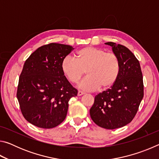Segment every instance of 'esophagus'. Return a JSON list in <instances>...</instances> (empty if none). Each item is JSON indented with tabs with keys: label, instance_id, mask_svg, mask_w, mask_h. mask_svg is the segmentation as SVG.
Wrapping results in <instances>:
<instances>
[{
	"label": "esophagus",
	"instance_id": "1",
	"mask_svg": "<svg viewBox=\"0 0 159 159\" xmlns=\"http://www.w3.org/2000/svg\"><path fill=\"white\" fill-rule=\"evenodd\" d=\"M84 93H83V92H81V91H79V92H78V96H81V95H84Z\"/></svg>",
	"mask_w": 159,
	"mask_h": 159
}]
</instances>
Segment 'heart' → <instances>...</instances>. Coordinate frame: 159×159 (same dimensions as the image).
Listing matches in <instances>:
<instances>
[{
	"label": "heart",
	"mask_w": 159,
	"mask_h": 159,
	"mask_svg": "<svg viewBox=\"0 0 159 159\" xmlns=\"http://www.w3.org/2000/svg\"><path fill=\"white\" fill-rule=\"evenodd\" d=\"M75 60L66 56L61 62V71L66 79L77 83L86 71L88 77L79 84L85 92L108 89L116 81L120 72V61L117 56L94 47H85L76 54Z\"/></svg>",
	"instance_id": "1"
}]
</instances>
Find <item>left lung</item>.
Returning a JSON list of instances; mask_svg holds the SVG:
<instances>
[{
  "instance_id": "1",
  "label": "left lung",
  "mask_w": 159,
  "mask_h": 159,
  "mask_svg": "<svg viewBox=\"0 0 159 159\" xmlns=\"http://www.w3.org/2000/svg\"><path fill=\"white\" fill-rule=\"evenodd\" d=\"M120 61V72L110 89L95 96L90 109L92 120L100 127L113 130L132 121L144 96L142 74L138 59L122 45L108 42Z\"/></svg>"
}]
</instances>
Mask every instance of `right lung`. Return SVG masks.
<instances>
[{
    "label": "right lung",
    "mask_w": 159,
    "mask_h": 159,
    "mask_svg": "<svg viewBox=\"0 0 159 159\" xmlns=\"http://www.w3.org/2000/svg\"><path fill=\"white\" fill-rule=\"evenodd\" d=\"M72 46L50 43L38 48L24 64L17 98L24 117L41 128H55L64 121L69 101L78 91L61 71V62Z\"/></svg>",
    "instance_id": "1"
}]
</instances>
